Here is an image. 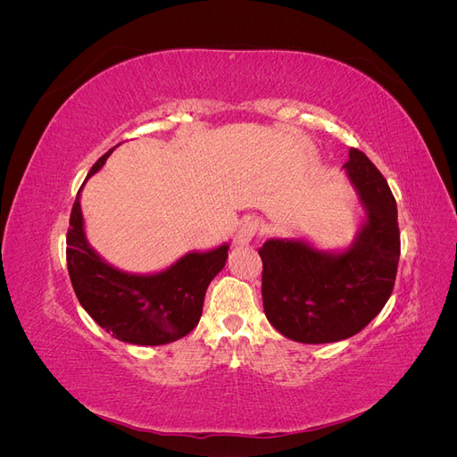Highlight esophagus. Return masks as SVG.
Wrapping results in <instances>:
<instances>
[{"instance_id": "1", "label": "esophagus", "mask_w": 457, "mask_h": 457, "mask_svg": "<svg viewBox=\"0 0 457 457\" xmlns=\"http://www.w3.org/2000/svg\"><path fill=\"white\" fill-rule=\"evenodd\" d=\"M262 232V223L259 219H253V217H247L244 219L238 230H237V238H234V244H247L252 242L257 234Z\"/></svg>"}]
</instances>
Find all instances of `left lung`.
<instances>
[{
    "label": "left lung",
    "instance_id": "8db88e82",
    "mask_svg": "<svg viewBox=\"0 0 457 457\" xmlns=\"http://www.w3.org/2000/svg\"><path fill=\"white\" fill-rule=\"evenodd\" d=\"M345 170L368 212L349 252L331 255L305 242L274 238L259 247L262 309L269 322L294 341L347 339L364 329L393 294L400 257L395 196L362 150H349Z\"/></svg>",
    "mask_w": 457,
    "mask_h": 457
}]
</instances>
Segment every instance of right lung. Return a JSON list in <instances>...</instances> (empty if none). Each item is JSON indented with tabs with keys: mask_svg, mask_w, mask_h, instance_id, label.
<instances>
[{
	"mask_svg": "<svg viewBox=\"0 0 457 457\" xmlns=\"http://www.w3.org/2000/svg\"><path fill=\"white\" fill-rule=\"evenodd\" d=\"M110 152L95 162L87 177L103 168ZM227 255L228 244L188 253L160 274L120 272L86 242L79 198L66 232L68 274L81 307L108 334L133 345H165L190 334L202 316L205 289L225 267Z\"/></svg>",
	"mask_w": 457,
	"mask_h": 457,
	"instance_id": "1",
	"label": "right lung"
}]
</instances>
